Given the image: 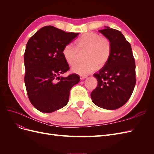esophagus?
<instances>
[{
    "label": "esophagus",
    "mask_w": 154,
    "mask_h": 154,
    "mask_svg": "<svg viewBox=\"0 0 154 154\" xmlns=\"http://www.w3.org/2000/svg\"><path fill=\"white\" fill-rule=\"evenodd\" d=\"M87 77V76H83V75H80V79L81 80H83V79H85Z\"/></svg>",
    "instance_id": "obj_1"
}]
</instances>
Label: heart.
<instances>
[{
  "mask_svg": "<svg viewBox=\"0 0 154 154\" xmlns=\"http://www.w3.org/2000/svg\"><path fill=\"white\" fill-rule=\"evenodd\" d=\"M75 45L67 44L62 49L64 59L70 66L76 63L81 54L85 53L86 61L75 64L72 71L81 75L89 74L98 67L108 63L112 53L110 40L94 32H87L82 35L75 42Z\"/></svg>",
  "mask_w": 154,
  "mask_h": 154,
  "instance_id": "b5f03b06",
  "label": "heart"
}]
</instances>
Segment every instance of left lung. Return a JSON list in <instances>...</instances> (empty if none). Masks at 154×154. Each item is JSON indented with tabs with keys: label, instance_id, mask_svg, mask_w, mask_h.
I'll list each match as a JSON object with an SVG mask.
<instances>
[{
	"label": "left lung",
	"instance_id": "left-lung-1",
	"mask_svg": "<svg viewBox=\"0 0 154 154\" xmlns=\"http://www.w3.org/2000/svg\"><path fill=\"white\" fill-rule=\"evenodd\" d=\"M99 31L110 40L112 53L108 63L94 74L97 86L91 96L97 106L115 110L127 103L134 89L135 59L131 45L122 32L109 27Z\"/></svg>",
	"mask_w": 154,
	"mask_h": 154
}]
</instances>
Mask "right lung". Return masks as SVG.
I'll return each mask as SVG.
<instances>
[{"label": "right lung", "mask_w": 154, "mask_h": 154, "mask_svg": "<svg viewBox=\"0 0 154 154\" xmlns=\"http://www.w3.org/2000/svg\"><path fill=\"white\" fill-rule=\"evenodd\" d=\"M79 33L45 26L28 40L24 53V82L31 104L40 112L50 113L63 108L71 88L80 80L76 74L60 76L69 70L62 49Z\"/></svg>", "instance_id": "1"}]
</instances>
